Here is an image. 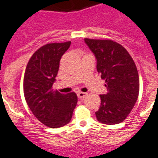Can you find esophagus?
<instances>
[{
	"instance_id": "1",
	"label": "esophagus",
	"mask_w": 158,
	"mask_h": 158,
	"mask_svg": "<svg viewBox=\"0 0 158 158\" xmlns=\"http://www.w3.org/2000/svg\"><path fill=\"white\" fill-rule=\"evenodd\" d=\"M87 95H88V94H87V93H83V92H79V93L77 94V96H78L79 99H83V98H85Z\"/></svg>"
}]
</instances>
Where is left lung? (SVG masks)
Here are the masks:
<instances>
[{"label":"left lung","instance_id":"8db88e82","mask_svg":"<svg viewBox=\"0 0 158 158\" xmlns=\"http://www.w3.org/2000/svg\"><path fill=\"white\" fill-rule=\"evenodd\" d=\"M97 59V70L106 80V94L99 95L97 120L112 125L123 122L134 108L139 91L136 65L123 47L111 40L84 39Z\"/></svg>","mask_w":158,"mask_h":158}]
</instances>
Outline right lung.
Returning <instances> with one entry per match:
<instances>
[{"instance_id": "1", "label": "right lung", "mask_w": 158, "mask_h": 158, "mask_svg": "<svg viewBox=\"0 0 158 158\" xmlns=\"http://www.w3.org/2000/svg\"><path fill=\"white\" fill-rule=\"evenodd\" d=\"M71 41L49 43L34 52L23 77V94L27 105L38 120L52 128L70 123L77 104L75 93L60 94L52 89L61 57Z\"/></svg>"}]
</instances>
